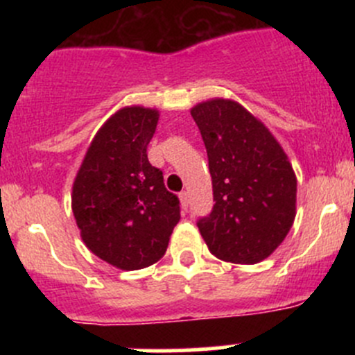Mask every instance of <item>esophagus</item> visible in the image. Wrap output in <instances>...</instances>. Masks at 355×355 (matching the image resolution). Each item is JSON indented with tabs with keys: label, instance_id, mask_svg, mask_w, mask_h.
<instances>
[{
	"label": "esophagus",
	"instance_id": "1",
	"mask_svg": "<svg viewBox=\"0 0 355 355\" xmlns=\"http://www.w3.org/2000/svg\"><path fill=\"white\" fill-rule=\"evenodd\" d=\"M178 198H180L182 209L187 211L189 209V194H187V192H180V196H178Z\"/></svg>",
	"mask_w": 355,
	"mask_h": 355
}]
</instances>
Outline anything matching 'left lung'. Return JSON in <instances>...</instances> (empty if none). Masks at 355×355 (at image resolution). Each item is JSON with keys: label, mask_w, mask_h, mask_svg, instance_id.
<instances>
[{"label": "left lung", "mask_w": 355, "mask_h": 355, "mask_svg": "<svg viewBox=\"0 0 355 355\" xmlns=\"http://www.w3.org/2000/svg\"><path fill=\"white\" fill-rule=\"evenodd\" d=\"M209 159L214 206L198 227L211 254L235 264L266 259L295 220L297 177L270 128L234 99L191 110Z\"/></svg>", "instance_id": "obj_1"}]
</instances>
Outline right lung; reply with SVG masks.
<instances>
[{"label":"right lung","mask_w":355,"mask_h":355,"mask_svg":"<svg viewBox=\"0 0 355 355\" xmlns=\"http://www.w3.org/2000/svg\"><path fill=\"white\" fill-rule=\"evenodd\" d=\"M159 111L125 106L96 132L71 185L85 247L123 271L157 263L180 220L178 198L148 159Z\"/></svg>","instance_id":"1"}]
</instances>
